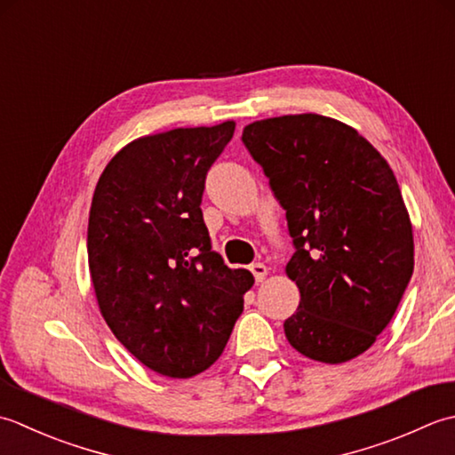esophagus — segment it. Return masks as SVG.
I'll use <instances>...</instances> for the list:
<instances>
[{"label":"esophagus","instance_id":"obj_1","mask_svg":"<svg viewBox=\"0 0 455 455\" xmlns=\"http://www.w3.org/2000/svg\"><path fill=\"white\" fill-rule=\"evenodd\" d=\"M249 271L253 273L257 283H263V281L267 279V275H268V268H267V265H263V263H253L251 267H249Z\"/></svg>","mask_w":455,"mask_h":455}]
</instances>
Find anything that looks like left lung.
I'll return each instance as SVG.
<instances>
[{"instance_id": "left-lung-1", "label": "left lung", "mask_w": 455, "mask_h": 455, "mask_svg": "<svg viewBox=\"0 0 455 455\" xmlns=\"http://www.w3.org/2000/svg\"><path fill=\"white\" fill-rule=\"evenodd\" d=\"M296 253L286 276L300 304L289 344L320 363H346L375 344L414 268V237L395 172L354 127L318 114L268 117L243 129Z\"/></svg>"}]
</instances>
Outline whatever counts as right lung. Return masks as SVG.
Returning a JSON list of instances; mask_svg holds the SVG:
<instances>
[{"mask_svg": "<svg viewBox=\"0 0 455 455\" xmlns=\"http://www.w3.org/2000/svg\"><path fill=\"white\" fill-rule=\"evenodd\" d=\"M234 132L229 119L139 137L92 198L88 267L101 316L129 354L171 379L216 363L255 283L212 251L200 210L206 172Z\"/></svg>", "mask_w": 455, "mask_h": 455, "instance_id": "obj_1", "label": "right lung"}]
</instances>
